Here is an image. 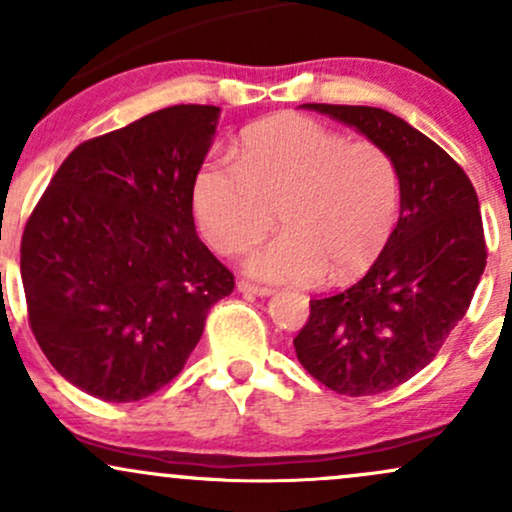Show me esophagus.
I'll return each mask as SVG.
<instances>
[{
    "label": "esophagus",
    "instance_id": "obj_1",
    "mask_svg": "<svg viewBox=\"0 0 512 512\" xmlns=\"http://www.w3.org/2000/svg\"><path fill=\"white\" fill-rule=\"evenodd\" d=\"M238 291L240 293H252V296H272V289H269V286L252 284V281H245V279L238 281Z\"/></svg>",
    "mask_w": 512,
    "mask_h": 512
}]
</instances>
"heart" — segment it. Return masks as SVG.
<instances>
[{
	"mask_svg": "<svg viewBox=\"0 0 512 512\" xmlns=\"http://www.w3.org/2000/svg\"><path fill=\"white\" fill-rule=\"evenodd\" d=\"M192 202L199 228L221 255H238L272 231L284 233L245 260L252 276L349 281L383 252L397 226L399 173L380 144L351 142L339 129L301 115L250 127L238 163L209 158Z\"/></svg>",
	"mask_w": 512,
	"mask_h": 512,
	"instance_id": "b5f03b06",
	"label": "heart"
}]
</instances>
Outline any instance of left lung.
<instances>
[{
    "mask_svg": "<svg viewBox=\"0 0 512 512\" xmlns=\"http://www.w3.org/2000/svg\"><path fill=\"white\" fill-rule=\"evenodd\" d=\"M366 134L395 161L399 221L351 289L310 301L293 339L303 368L337 395L407 383L467 313L486 267L479 199L467 173L402 117L368 105L303 103Z\"/></svg>",
    "mask_w": 512,
    "mask_h": 512,
    "instance_id": "8db88e82",
    "label": "left lung"
}]
</instances>
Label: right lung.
<instances>
[{"instance_id":"add662e5","label":"right lung","mask_w":512,"mask_h":512,"mask_svg":"<svg viewBox=\"0 0 512 512\" xmlns=\"http://www.w3.org/2000/svg\"><path fill=\"white\" fill-rule=\"evenodd\" d=\"M221 110L173 105L88 139L28 216V325L52 368L103 402L168 385L233 291L195 231L192 187Z\"/></svg>"}]
</instances>
